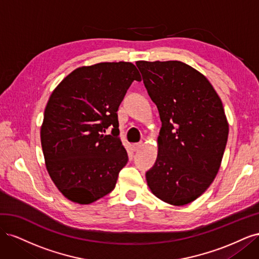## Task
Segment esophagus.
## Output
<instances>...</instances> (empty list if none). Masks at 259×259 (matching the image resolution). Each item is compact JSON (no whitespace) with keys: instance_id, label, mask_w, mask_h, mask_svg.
I'll return each instance as SVG.
<instances>
[{"instance_id":"1","label":"esophagus","mask_w":259,"mask_h":259,"mask_svg":"<svg viewBox=\"0 0 259 259\" xmlns=\"http://www.w3.org/2000/svg\"><path fill=\"white\" fill-rule=\"evenodd\" d=\"M143 146H144V143L140 142V143H137V144L133 145V149H134V151H138L139 149H142Z\"/></svg>"}]
</instances>
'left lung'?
Here are the masks:
<instances>
[{"label": "left lung", "instance_id": "1", "mask_svg": "<svg viewBox=\"0 0 259 259\" xmlns=\"http://www.w3.org/2000/svg\"><path fill=\"white\" fill-rule=\"evenodd\" d=\"M136 65L162 122L158 158L146 173L147 184L160 200L186 205L205 192L221 167L229 133L222 99L206 77L185 62Z\"/></svg>", "mask_w": 259, "mask_h": 259}]
</instances>
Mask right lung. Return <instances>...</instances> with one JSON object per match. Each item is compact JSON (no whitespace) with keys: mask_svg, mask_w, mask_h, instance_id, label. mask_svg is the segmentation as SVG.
<instances>
[{"mask_svg":"<svg viewBox=\"0 0 259 259\" xmlns=\"http://www.w3.org/2000/svg\"><path fill=\"white\" fill-rule=\"evenodd\" d=\"M133 81L142 76L132 62H99L73 70L53 91L41 145L46 169L68 200L91 204L114 189L128 160L116 112Z\"/></svg>","mask_w":259,"mask_h":259,"instance_id":"add662e5","label":"right lung"}]
</instances>
